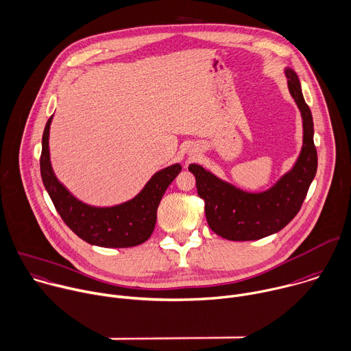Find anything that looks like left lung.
<instances>
[{
	"label": "left lung",
	"instance_id": "obj_1",
	"mask_svg": "<svg viewBox=\"0 0 351 351\" xmlns=\"http://www.w3.org/2000/svg\"><path fill=\"white\" fill-rule=\"evenodd\" d=\"M288 88L303 120V145L292 169L272 186L261 192H249L217 177L200 165L188 170L195 176L197 195L204 200L208 227L228 241H256L276 234L287 227L306 199L317 173L314 123L304 101L300 80L291 67H285Z\"/></svg>",
	"mask_w": 351,
	"mask_h": 351
}]
</instances>
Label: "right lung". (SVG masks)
<instances>
[{"instance_id":"obj_1","label":"right lung","mask_w":351,"mask_h":351,"mask_svg":"<svg viewBox=\"0 0 351 351\" xmlns=\"http://www.w3.org/2000/svg\"><path fill=\"white\" fill-rule=\"evenodd\" d=\"M48 119L43 134L40 171L43 184L56 212L79 238L101 247H131L144 243L154 232L158 206L167 186L180 174L181 165L174 163L156 171L132 199L113 206H93L77 199L55 176L49 155Z\"/></svg>"}]
</instances>
